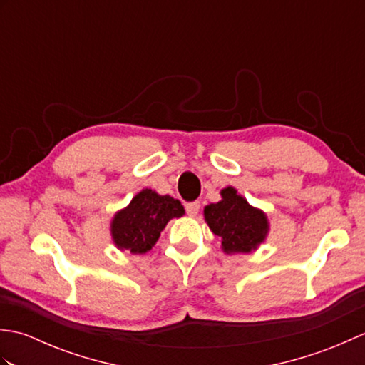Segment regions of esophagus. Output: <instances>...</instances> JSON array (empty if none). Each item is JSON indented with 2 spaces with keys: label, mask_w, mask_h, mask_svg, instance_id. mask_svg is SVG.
I'll list each match as a JSON object with an SVG mask.
<instances>
[{
  "label": "esophagus",
  "mask_w": 365,
  "mask_h": 365,
  "mask_svg": "<svg viewBox=\"0 0 365 365\" xmlns=\"http://www.w3.org/2000/svg\"><path fill=\"white\" fill-rule=\"evenodd\" d=\"M199 208H200L199 202H188L187 205H185V210H187V213L190 216H196L199 213Z\"/></svg>",
  "instance_id": "1"
}]
</instances>
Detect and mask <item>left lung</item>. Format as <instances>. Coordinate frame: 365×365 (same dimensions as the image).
Here are the masks:
<instances>
[{"mask_svg":"<svg viewBox=\"0 0 365 365\" xmlns=\"http://www.w3.org/2000/svg\"><path fill=\"white\" fill-rule=\"evenodd\" d=\"M220 202L204 208V216L215 235L221 238L224 252H251L268 234L267 215L251 207L247 200L227 187Z\"/></svg>","mask_w":365,"mask_h":365,"instance_id":"left-lung-1","label":"left lung"}]
</instances>
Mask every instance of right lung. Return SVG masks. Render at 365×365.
I'll return each mask as SVG.
<instances>
[{
	"label": "right lung",
	"instance_id": "obj_1",
	"mask_svg": "<svg viewBox=\"0 0 365 365\" xmlns=\"http://www.w3.org/2000/svg\"><path fill=\"white\" fill-rule=\"evenodd\" d=\"M185 210L180 200L143 190L131 199L127 208L118 212L111 221L115 246L131 254H144L157 243L169 220L180 218Z\"/></svg>",
	"mask_w": 365,
	"mask_h": 365
}]
</instances>
